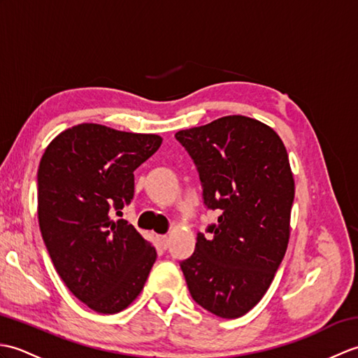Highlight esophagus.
Wrapping results in <instances>:
<instances>
[{"label":"esophagus","instance_id":"34e87169","mask_svg":"<svg viewBox=\"0 0 358 358\" xmlns=\"http://www.w3.org/2000/svg\"><path fill=\"white\" fill-rule=\"evenodd\" d=\"M157 240H158V245L163 249H167V246H169V237H167V235H158Z\"/></svg>","mask_w":358,"mask_h":358}]
</instances>
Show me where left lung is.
<instances>
[{"label": "left lung", "mask_w": 358, "mask_h": 358, "mask_svg": "<svg viewBox=\"0 0 358 358\" xmlns=\"http://www.w3.org/2000/svg\"><path fill=\"white\" fill-rule=\"evenodd\" d=\"M175 138L194 159L204 206L222 212L180 262L189 292L217 317H241L262 300L286 254L295 194L286 148L269 126L241 115Z\"/></svg>", "instance_id": "left-lung-1"}]
</instances>
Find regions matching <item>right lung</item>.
I'll use <instances>...</instances> for the list:
<instances>
[{
  "label": "right lung",
  "mask_w": 358,
  "mask_h": 358,
  "mask_svg": "<svg viewBox=\"0 0 358 358\" xmlns=\"http://www.w3.org/2000/svg\"><path fill=\"white\" fill-rule=\"evenodd\" d=\"M154 134L83 123L59 134L38 167V222L58 275L98 314H117L141 292L155 248L123 215L136 167L162 146Z\"/></svg>",
  "instance_id": "right-lung-1"
}]
</instances>
